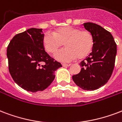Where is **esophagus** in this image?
I'll return each mask as SVG.
<instances>
[{
  "label": "esophagus",
  "mask_w": 122,
  "mask_h": 122,
  "mask_svg": "<svg viewBox=\"0 0 122 122\" xmlns=\"http://www.w3.org/2000/svg\"><path fill=\"white\" fill-rule=\"evenodd\" d=\"M71 64L70 63H63L62 65H63V66H71Z\"/></svg>",
  "instance_id": "34e87169"
}]
</instances>
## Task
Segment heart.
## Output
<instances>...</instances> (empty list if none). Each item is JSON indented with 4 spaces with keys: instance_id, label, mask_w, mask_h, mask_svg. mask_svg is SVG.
<instances>
[{
    "instance_id": "heart-1",
    "label": "heart",
    "mask_w": 122,
    "mask_h": 122,
    "mask_svg": "<svg viewBox=\"0 0 122 122\" xmlns=\"http://www.w3.org/2000/svg\"><path fill=\"white\" fill-rule=\"evenodd\" d=\"M53 34L46 33L45 35L43 45L47 52L54 55L65 43L66 49L56 56L59 61H69L77 57L83 59L90 54L93 47V36L87 30L68 26L61 27L55 30Z\"/></svg>"
}]
</instances>
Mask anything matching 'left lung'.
<instances>
[{"label":"left lung","instance_id":"left-lung-1","mask_svg":"<svg viewBox=\"0 0 122 122\" xmlns=\"http://www.w3.org/2000/svg\"><path fill=\"white\" fill-rule=\"evenodd\" d=\"M93 36L92 52L81 61L80 73L72 76L76 85L84 90H95L107 82L112 75L117 55V44L112 34L96 24H83Z\"/></svg>","mask_w":122,"mask_h":122}]
</instances>
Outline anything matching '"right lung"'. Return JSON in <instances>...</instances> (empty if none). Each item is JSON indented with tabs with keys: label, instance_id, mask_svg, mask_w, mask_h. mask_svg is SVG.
Instances as JSON below:
<instances>
[{
	"label": "right lung",
	"instance_id": "1",
	"mask_svg": "<svg viewBox=\"0 0 122 122\" xmlns=\"http://www.w3.org/2000/svg\"><path fill=\"white\" fill-rule=\"evenodd\" d=\"M42 29L30 28L16 34L7 49L9 71L13 79L24 90L35 93L48 88L55 71L62 65L45 52ZM43 62L45 65H41Z\"/></svg>",
	"mask_w": 122,
	"mask_h": 122
}]
</instances>
